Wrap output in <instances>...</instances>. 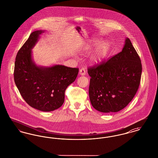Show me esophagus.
<instances>
[{"label": "esophagus", "mask_w": 158, "mask_h": 158, "mask_svg": "<svg viewBox=\"0 0 158 158\" xmlns=\"http://www.w3.org/2000/svg\"><path fill=\"white\" fill-rule=\"evenodd\" d=\"M79 75H80L84 76L86 75V69L82 68L79 70Z\"/></svg>", "instance_id": "34e87169"}]
</instances>
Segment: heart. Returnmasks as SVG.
I'll use <instances>...</instances> for the list:
<instances>
[{
  "mask_svg": "<svg viewBox=\"0 0 158 158\" xmlns=\"http://www.w3.org/2000/svg\"><path fill=\"white\" fill-rule=\"evenodd\" d=\"M97 45L94 50V52L91 55V60L94 62H99L104 59L108 53L110 45L107 41H103L99 43V41L97 40H93L92 44L86 45L83 51L85 52H88L90 51L93 47Z\"/></svg>",
  "mask_w": 158,
  "mask_h": 158,
  "instance_id": "1",
  "label": "heart"
}]
</instances>
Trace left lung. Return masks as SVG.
<instances>
[{
  "label": "left lung",
  "instance_id": "8db88e82",
  "mask_svg": "<svg viewBox=\"0 0 158 158\" xmlns=\"http://www.w3.org/2000/svg\"><path fill=\"white\" fill-rule=\"evenodd\" d=\"M142 66L127 38L122 51L106 62L89 67V95L92 106L102 113H115L131 102L139 89Z\"/></svg>",
  "mask_w": 158,
  "mask_h": 158
}]
</instances>
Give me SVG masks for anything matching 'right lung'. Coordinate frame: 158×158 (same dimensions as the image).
<instances>
[{
    "mask_svg": "<svg viewBox=\"0 0 158 158\" xmlns=\"http://www.w3.org/2000/svg\"><path fill=\"white\" fill-rule=\"evenodd\" d=\"M44 31L32 32L17 53L14 81L22 97L31 107L42 111L60 108L64 101L68 86L75 81L78 68L63 65L37 66L32 59L31 49Z\"/></svg>",
    "mask_w": 158,
    "mask_h": 158,
    "instance_id": "right-lung-1",
    "label": "right lung"
}]
</instances>
